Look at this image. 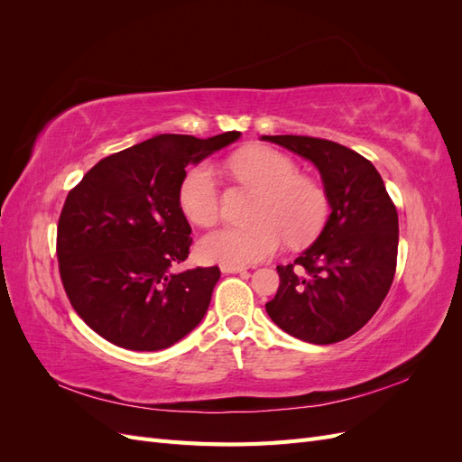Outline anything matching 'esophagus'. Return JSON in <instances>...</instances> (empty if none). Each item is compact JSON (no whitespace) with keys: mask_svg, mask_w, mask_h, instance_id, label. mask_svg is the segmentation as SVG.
<instances>
[{"mask_svg":"<svg viewBox=\"0 0 462 462\" xmlns=\"http://www.w3.org/2000/svg\"><path fill=\"white\" fill-rule=\"evenodd\" d=\"M219 270L223 272V273H241V272H245V270H248L246 265H233V263H221L219 265Z\"/></svg>","mask_w":462,"mask_h":462,"instance_id":"1","label":"esophagus"}]
</instances>
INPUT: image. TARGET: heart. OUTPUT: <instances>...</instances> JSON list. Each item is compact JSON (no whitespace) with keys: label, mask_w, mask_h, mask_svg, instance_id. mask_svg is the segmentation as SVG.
<instances>
[{"label":"heart","mask_w":462,"mask_h":462,"mask_svg":"<svg viewBox=\"0 0 462 462\" xmlns=\"http://www.w3.org/2000/svg\"><path fill=\"white\" fill-rule=\"evenodd\" d=\"M235 175L263 189L254 223H223L208 231L199 254L208 262L248 265L270 258L289 241L314 236L326 217V197L312 180L299 177L297 165L282 152L253 146L229 160ZM179 206L189 221L208 226L219 214V177L208 162L194 163L180 179Z\"/></svg>","instance_id":"obj_1"}]
</instances>
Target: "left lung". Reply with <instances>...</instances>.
<instances>
[{"instance_id": "obj_1", "label": "left lung", "mask_w": 462, "mask_h": 462, "mask_svg": "<svg viewBox=\"0 0 462 462\" xmlns=\"http://www.w3.org/2000/svg\"><path fill=\"white\" fill-rule=\"evenodd\" d=\"M262 141L314 163L331 208L318 239L292 263L277 265L279 287L265 312L300 341H343L377 312L393 283L395 204L372 162L351 148L297 134H263Z\"/></svg>"}]
</instances>
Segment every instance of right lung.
Segmentation results:
<instances>
[{
  "instance_id": "1",
  "label": "right lung",
  "mask_w": 462,
  "mask_h": 462,
  "mask_svg": "<svg viewBox=\"0 0 462 462\" xmlns=\"http://www.w3.org/2000/svg\"><path fill=\"white\" fill-rule=\"evenodd\" d=\"M239 138V131L156 134L100 160L69 192L58 226L61 282L106 341L162 351L202 321L221 272H175L192 243L179 185L187 165Z\"/></svg>"
}]
</instances>
